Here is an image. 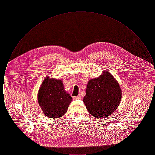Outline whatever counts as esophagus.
<instances>
[{"label": "esophagus", "instance_id": "esophagus-1", "mask_svg": "<svg viewBox=\"0 0 155 155\" xmlns=\"http://www.w3.org/2000/svg\"><path fill=\"white\" fill-rule=\"evenodd\" d=\"M81 96L80 95H78V96H75V99H81Z\"/></svg>", "mask_w": 155, "mask_h": 155}]
</instances>
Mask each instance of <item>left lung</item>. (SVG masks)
Here are the masks:
<instances>
[{"label": "left lung", "instance_id": "obj_1", "mask_svg": "<svg viewBox=\"0 0 155 155\" xmlns=\"http://www.w3.org/2000/svg\"><path fill=\"white\" fill-rule=\"evenodd\" d=\"M122 97L118 81L107 71L89 80L83 101L87 110L95 118H106L116 110Z\"/></svg>", "mask_w": 155, "mask_h": 155}]
</instances>
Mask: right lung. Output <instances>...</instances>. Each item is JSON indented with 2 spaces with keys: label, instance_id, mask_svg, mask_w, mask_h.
I'll use <instances>...</instances> for the list:
<instances>
[{
  "label": "right lung",
  "instance_id": "right-lung-1",
  "mask_svg": "<svg viewBox=\"0 0 155 155\" xmlns=\"http://www.w3.org/2000/svg\"><path fill=\"white\" fill-rule=\"evenodd\" d=\"M37 98L45 116L52 119L64 116L73 100L65 91L63 81L50 78L49 75L42 82Z\"/></svg>",
  "mask_w": 155,
  "mask_h": 155
}]
</instances>
